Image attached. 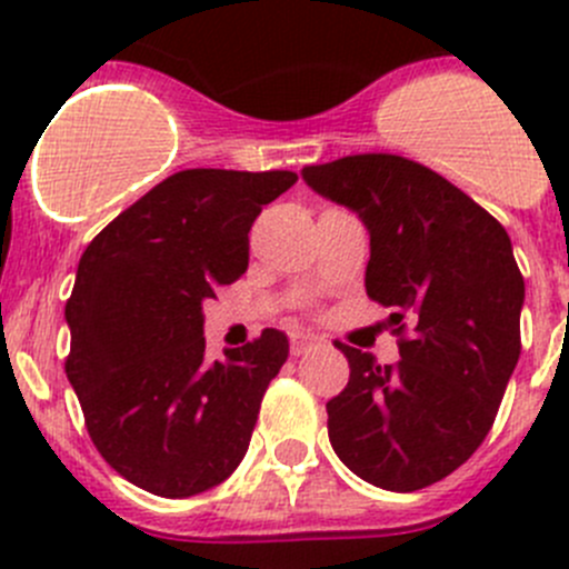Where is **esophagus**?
I'll use <instances>...</instances> for the list:
<instances>
[{
    "instance_id": "obj_1",
    "label": "esophagus",
    "mask_w": 569,
    "mask_h": 569,
    "mask_svg": "<svg viewBox=\"0 0 569 569\" xmlns=\"http://www.w3.org/2000/svg\"><path fill=\"white\" fill-rule=\"evenodd\" d=\"M317 347H319V338L311 336V332H295V336H291V355H297V358L311 352V349Z\"/></svg>"
}]
</instances>
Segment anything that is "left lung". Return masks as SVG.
I'll return each instance as SVG.
<instances>
[{
    "label": "left lung",
    "instance_id": "left-lung-1",
    "mask_svg": "<svg viewBox=\"0 0 569 569\" xmlns=\"http://www.w3.org/2000/svg\"><path fill=\"white\" fill-rule=\"evenodd\" d=\"M302 178L369 228L366 295L396 308L401 355L380 366L338 343L349 382L327 401L332 451L369 485L421 490L479 449L518 366L526 286L509 233L455 183L396 153L308 164Z\"/></svg>",
    "mask_w": 569,
    "mask_h": 569
}]
</instances>
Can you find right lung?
Instances as JSON below:
<instances>
[{
  "label": "right lung",
  "mask_w": 569,
  "mask_h": 569,
  "mask_svg": "<svg viewBox=\"0 0 569 569\" xmlns=\"http://www.w3.org/2000/svg\"><path fill=\"white\" fill-rule=\"evenodd\" d=\"M295 181L291 170H181L79 258L68 382L99 455L153 496H198L248 451L289 338L267 327L209 363L203 302L248 272L252 222Z\"/></svg>",
  "instance_id": "right-lung-1"
}]
</instances>
